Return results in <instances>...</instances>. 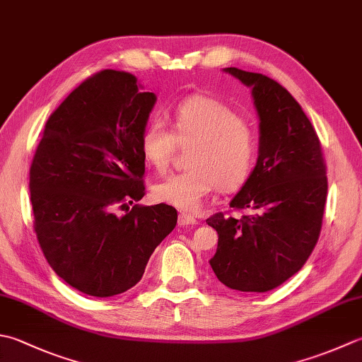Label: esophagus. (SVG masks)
I'll use <instances>...</instances> for the list:
<instances>
[{"instance_id": "34e87169", "label": "esophagus", "mask_w": 362, "mask_h": 362, "mask_svg": "<svg viewBox=\"0 0 362 362\" xmlns=\"http://www.w3.org/2000/svg\"><path fill=\"white\" fill-rule=\"evenodd\" d=\"M197 219L193 215H188L183 211V214L179 215V224L180 226H191V224H196Z\"/></svg>"}]
</instances>
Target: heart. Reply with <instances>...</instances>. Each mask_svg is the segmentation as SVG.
I'll return each mask as SVG.
<instances>
[{"label": "heart", "instance_id": "heart-1", "mask_svg": "<svg viewBox=\"0 0 362 362\" xmlns=\"http://www.w3.org/2000/svg\"><path fill=\"white\" fill-rule=\"evenodd\" d=\"M141 147L155 173L165 175L177 151L189 148V169L155 187L158 201L194 211L218 187L224 193L242 188L257 157V133L229 105L214 97L191 95L173 110L171 130L148 124Z\"/></svg>", "mask_w": 362, "mask_h": 362}]
</instances>
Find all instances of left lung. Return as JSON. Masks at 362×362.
<instances>
[{
    "label": "left lung",
    "mask_w": 362,
    "mask_h": 362,
    "mask_svg": "<svg viewBox=\"0 0 362 362\" xmlns=\"http://www.w3.org/2000/svg\"><path fill=\"white\" fill-rule=\"evenodd\" d=\"M252 88L260 119L257 165L232 210L251 214L207 218L218 232L211 270L226 287L268 292L301 270L318 242L328 193L327 165L315 129L278 81L228 67Z\"/></svg>",
    "instance_id": "8db88e82"
}]
</instances>
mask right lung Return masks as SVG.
I'll use <instances>...</instances> for the list:
<instances>
[{"instance_id":"add662e5","label":"right lung","mask_w":362,"mask_h":362,"mask_svg":"<svg viewBox=\"0 0 362 362\" xmlns=\"http://www.w3.org/2000/svg\"><path fill=\"white\" fill-rule=\"evenodd\" d=\"M153 103L133 75L100 70L49 115L35 148L30 196L37 243L54 273L86 295L132 288L177 224L173 205L130 209L146 194L141 136Z\"/></svg>"}]
</instances>
